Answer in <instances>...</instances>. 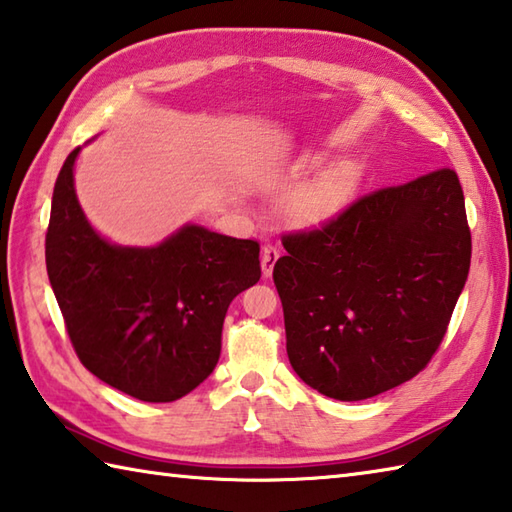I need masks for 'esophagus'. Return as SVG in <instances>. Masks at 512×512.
<instances>
[{
    "label": "esophagus",
    "instance_id": "1",
    "mask_svg": "<svg viewBox=\"0 0 512 512\" xmlns=\"http://www.w3.org/2000/svg\"><path fill=\"white\" fill-rule=\"evenodd\" d=\"M277 259H279V248H275V246H264L262 248V273H264V277L273 275V268H275Z\"/></svg>",
    "mask_w": 512,
    "mask_h": 512
}]
</instances>
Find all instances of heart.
Masks as SVG:
<instances>
[{
  "mask_svg": "<svg viewBox=\"0 0 512 512\" xmlns=\"http://www.w3.org/2000/svg\"><path fill=\"white\" fill-rule=\"evenodd\" d=\"M310 164H313V157H304L299 168ZM359 184H362V168L355 162L328 166L290 190L282 202V215L293 226L326 224L353 202Z\"/></svg>",
  "mask_w": 512,
  "mask_h": 512,
  "instance_id": "1",
  "label": "heart"
}]
</instances>
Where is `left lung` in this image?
I'll return each mask as SVG.
<instances>
[{
  "instance_id": "left-lung-1",
  "label": "left lung",
  "mask_w": 512,
  "mask_h": 512,
  "mask_svg": "<svg viewBox=\"0 0 512 512\" xmlns=\"http://www.w3.org/2000/svg\"><path fill=\"white\" fill-rule=\"evenodd\" d=\"M282 244L290 366L317 393L359 402L413 379L442 344L470 268L464 190L435 170Z\"/></svg>"
}]
</instances>
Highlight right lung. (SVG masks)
Listing matches in <instances>:
<instances>
[{"mask_svg":"<svg viewBox=\"0 0 512 512\" xmlns=\"http://www.w3.org/2000/svg\"><path fill=\"white\" fill-rule=\"evenodd\" d=\"M75 148L53 190L46 270L82 364L142 402H175L213 373L230 302L259 282V244L184 224L155 246L97 233L75 193Z\"/></svg>","mask_w":512,"mask_h":512,"instance_id":"1","label":"right lung"}]
</instances>
